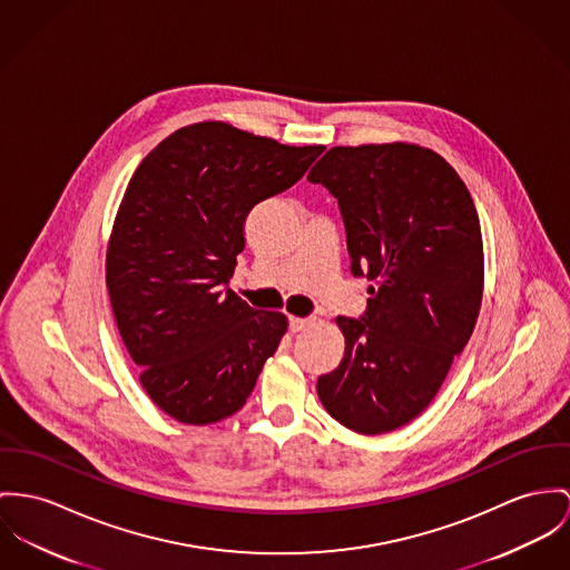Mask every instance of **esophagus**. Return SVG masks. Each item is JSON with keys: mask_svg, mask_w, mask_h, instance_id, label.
<instances>
[{"mask_svg": "<svg viewBox=\"0 0 570 570\" xmlns=\"http://www.w3.org/2000/svg\"><path fill=\"white\" fill-rule=\"evenodd\" d=\"M316 323L314 316H291V332H304Z\"/></svg>", "mask_w": 570, "mask_h": 570, "instance_id": "esophagus-1", "label": "esophagus"}]
</instances>
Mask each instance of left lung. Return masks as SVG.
I'll list each match as a JSON object with an SVG mask.
<instances>
[{
	"label": "left lung",
	"mask_w": 570,
	"mask_h": 570,
	"mask_svg": "<svg viewBox=\"0 0 570 570\" xmlns=\"http://www.w3.org/2000/svg\"><path fill=\"white\" fill-rule=\"evenodd\" d=\"M307 179L338 199L351 273L373 282L362 318L336 316L345 355L316 393L351 432L386 434L432 403L473 334L480 217L455 169L414 142L332 147Z\"/></svg>",
	"instance_id": "8db88e82"
}]
</instances>
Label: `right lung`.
Masks as SVG:
<instances>
[{"mask_svg": "<svg viewBox=\"0 0 570 570\" xmlns=\"http://www.w3.org/2000/svg\"><path fill=\"white\" fill-rule=\"evenodd\" d=\"M323 145L223 121L179 128L134 171L106 252L121 341L149 399L184 425L238 412L288 330L227 288L249 210L299 181Z\"/></svg>", "mask_w": 570, "mask_h": 570, "instance_id": "obj_1", "label": "right lung"}]
</instances>
